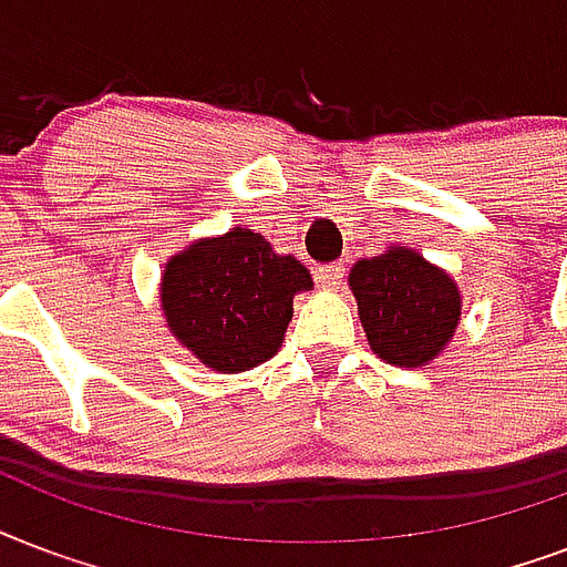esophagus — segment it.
<instances>
[{"label":"esophagus","instance_id":"obj_1","mask_svg":"<svg viewBox=\"0 0 567 567\" xmlns=\"http://www.w3.org/2000/svg\"><path fill=\"white\" fill-rule=\"evenodd\" d=\"M346 278L343 262H331V266H322V269L316 271V280H319V287L322 289H340Z\"/></svg>","mask_w":567,"mask_h":567}]
</instances>
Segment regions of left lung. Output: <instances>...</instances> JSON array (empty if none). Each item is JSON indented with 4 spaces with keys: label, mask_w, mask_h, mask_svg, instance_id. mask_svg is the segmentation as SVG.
<instances>
[{
    "label": "left lung",
    "mask_w": 567,
    "mask_h": 567,
    "mask_svg": "<svg viewBox=\"0 0 567 567\" xmlns=\"http://www.w3.org/2000/svg\"><path fill=\"white\" fill-rule=\"evenodd\" d=\"M370 349L393 367H425L452 340L462 292L443 269L411 248H390L349 271Z\"/></svg>",
    "instance_id": "1"
}]
</instances>
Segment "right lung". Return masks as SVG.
Masks as SVG:
<instances>
[{"instance_id": "add662e5", "label": "right lung", "mask_w": 567, "mask_h": 567, "mask_svg": "<svg viewBox=\"0 0 567 567\" xmlns=\"http://www.w3.org/2000/svg\"><path fill=\"white\" fill-rule=\"evenodd\" d=\"M310 287L301 260L234 227L171 257L159 298L171 333L197 361L215 372H245L278 354L292 298Z\"/></svg>"}]
</instances>
